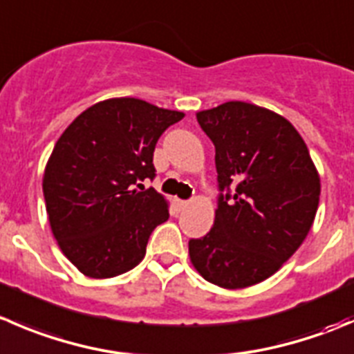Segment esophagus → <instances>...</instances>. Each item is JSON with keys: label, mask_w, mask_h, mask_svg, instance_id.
I'll return each instance as SVG.
<instances>
[{"label": "esophagus", "mask_w": 354, "mask_h": 354, "mask_svg": "<svg viewBox=\"0 0 354 354\" xmlns=\"http://www.w3.org/2000/svg\"><path fill=\"white\" fill-rule=\"evenodd\" d=\"M174 205H176L178 211H183V209H187L188 205H190V202L181 201V198H176V201H174Z\"/></svg>", "instance_id": "obj_1"}]
</instances>
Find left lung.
<instances>
[{"instance_id": "left-lung-1", "label": "left lung", "mask_w": 354, "mask_h": 354, "mask_svg": "<svg viewBox=\"0 0 354 354\" xmlns=\"http://www.w3.org/2000/svg\"><path fill=\"white\" fill-rule=\"evenodd\" d=\"M216 149L218 209L211 232L188 242L207 282L243 289L279 272L306 239L320 176L299 133L282 115L226 102L197 114Z\"/></svg>"}]
</instances>
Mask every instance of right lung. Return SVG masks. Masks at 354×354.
I'll use <instances>...</instances> for the list:
<instances>
[{
    "instance_id": "right-lung-1",
    "label": "right lung",
    "mask_w": 354,
    "mask_h": 354,
    "mask_svg": "<svg viewBox=\"0 0 354 354\" xmlns=\"http://www.w3.org/2000/svg\"><path fill=\"white\" fill-rule=\"evenodd\" d=\"M183 118L138 98H111L79 114L55 143L43 178L48 219L82 275L111 279L143 259L169 211L142 181L156 178L157 140Z\"/></svg>"
}]
</instances>
